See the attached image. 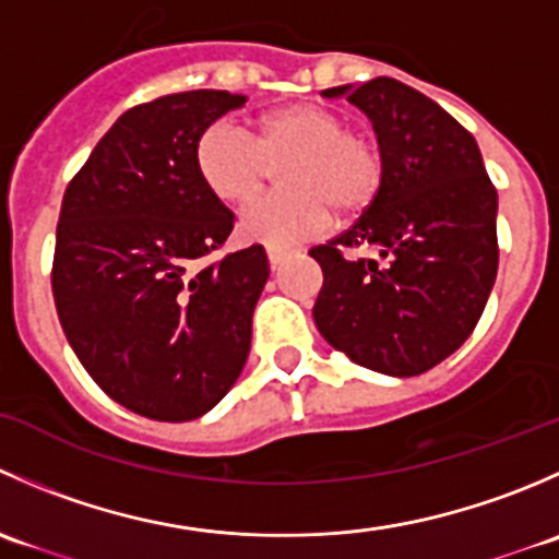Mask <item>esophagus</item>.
Instances as JSON below:
<instances>
[{
    "label": "esophagus",
    "instance_id": "obj_1",
    "mask_svg": "<svg viewBox=\"0 0 559 559\" xmlns=\"http://www.w3.org/2000/svg\"><path fill=\"white\" fill-rule=\"evenodd\" d=\"M267 259H270V267L278 270L281 264H284L286 251H284V248H267Z\"/></svg>",
    "mask_w": 559,
    "mask_h": 559
}]
</instances>
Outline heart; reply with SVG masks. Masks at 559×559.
Returning a JSON list of instances; mask_svg holds the SVG:
<instances>
[{
    "label": "heart",
    "mask_w": 559,
    "mask_h": 559,
    "mask_svg": "<svg viewBox=\"0 0 559 559\" xmlns=\"http://www.w3.org/2000/svg\"><path fill=\"white\" fill-rule=\"evenodd\" d=\"M295 156L281 175L289 191L253 202L240 218V238L267 248H289L343 216L365 211L384 183V151L368 132L348 129L330 107L295 103L275 107L253 134L218 121L197 145V170L216 200L248 205L267 180V165Z\"/></svg>",
    "instance_id": "heart-1"
}]
</instances>
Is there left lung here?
<instances>
[{
  "instance_id": "1",
  "label": "left lung",
  "mask_w": 559,
  "mask_h": 559,
  "mask_svg": "<svg viewBox=\"0 0 559 559\" xmlns=\"http://www.w3.org/2000/svg\"><path fill=\"white\" fill-rule=\"evenodd\" d=\"M321 94L373 121L384 183L352 229L308 251L324 273L313 321L362 368L419 376L481 319L498 275V191L473 134L416 88L376 78ZM357 247L377 257L352 258Z\"/></svg>"
}]
</instances>
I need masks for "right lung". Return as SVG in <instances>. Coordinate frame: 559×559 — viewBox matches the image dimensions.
<instances>
[{"mask_svg":"<svg viewBox=\"0 0 559 559\" xmlns=\"http://www.w3.org/2000/svg\"><path fill=\"white\" fill-rule=\"evenodd\" d=\"M243 103L200 88L129 107L64 191L50 270L61 330L107 397L148 419L207 414L251 348L264 248L194 267L235 224L202 183L197 145Z\"/></svg>","mask_w":559,"mask_h":559,"instance_id":"obj_1","label":"right lung"}]
</instances>
